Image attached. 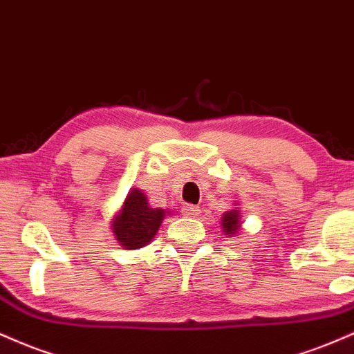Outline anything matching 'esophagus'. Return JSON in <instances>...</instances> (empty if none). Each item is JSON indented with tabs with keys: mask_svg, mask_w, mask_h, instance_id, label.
<instances>
[{
	"mask_svg": "<svg viewBox=\"0 0 354 354\" xmlns=\"http://www.w3.org/2000/svg\"><path fill=\"white\" fill-rule=\"evenodd\" d=\"M182 212H184V215H187V217H198L201 215V207L197 205H185L184 209H182Z\"/></svg>",
	"mask_w": 354,
	"mask_h": 354,
	"instance_id": "34e87169",
	"label": "esophagus"
}]
</instances>
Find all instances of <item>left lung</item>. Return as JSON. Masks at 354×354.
Returning a JSON list of instances; mask_svg holds the SVG:
<instances>
[{"instance_id": "1", "label": "left lung", "mask_w": 354, "mask_h": 354, "mask_svg": "<svg viewBox=\"0 0 354 354\" xmlns=\"http://www.w3.org/2000/svg\"><path fill=\"white\" fill-rule=\"evenodd\" d=\"M220 223H222V228H223V234L232 236L235 235L236 232H239L240 225H242V222H240V210H228L223 214L222 220H220Z\"/></svg>"}]
</instances>
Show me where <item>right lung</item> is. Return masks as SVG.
Returning a JSON list of instances; mask_svg holds the SVG:
<instances>
[{"instance_id":"1","label":"right lung","mask_w":354,"mask_h":354,"mask_svg":"<svg viewBox=\"0 0 354 354\" xmlns=\"http://www.w3.org/2000/svg\"><path fill=\"white\" fill-rule=\"evenodd\" d=\"M167 210L152 209L149 205L147 197L142 190L132 189L127 194L126 201L112 218V234L118 240L120 247L132 250V248H142L152 242V239L159 232Z\"/></svg>"}]
</instances>
